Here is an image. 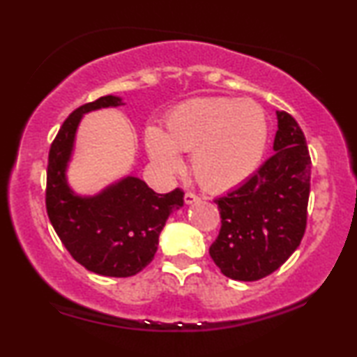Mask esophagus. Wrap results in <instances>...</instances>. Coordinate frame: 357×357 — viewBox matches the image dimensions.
I'll list each match as a JSON object with an SVG mask.
<instances>
[{
  "label": "esophagus",
  "instance_id": "34e87169",
  "mask_svg": "<svg viewBox=\"0 0 357 357\" xmlns=\"http://www.w3.org/2000/svg\"><path fill=\"white\" fill-rule=\"evenodd\" d=\"M199 195H197V193H193V192H187L185 193V203L187 204H192V203H198L199 202Z\"/></svg>",
  "mask_w": 357,
  "mask_h": 357
}]
</instances>
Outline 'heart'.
<instances>
[{
    "label": "heart",
    "mask_w": 357,
    "mask_h": 357,
    "mask_svg": "<svg viewBox=\"0 0 357 357\" xmlns=\"http://www.w3.org/2000/svg\"><path fill=\"white\" fill-rule=\"evenodd\" d=\"M268 141L265 112L253 100L208 97L183 102L165 119V133L146 131L151 159L174 175L178 153H192V172L209 192H226L245 182L261 162Z\"/></svg>",
    "instance_id": "heart-1"
}]
</instances>
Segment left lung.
Segmentation results:
<instances>
[{"label":"left lung","instance_id":"8db88e82","mask_svg":"<svg viewBox=\"0 0 357 357\" xmlns=\"http://www.w3.org/2000/svg\"><path fill=\"white\" fill-rule=\"evenodd\" d=\"M276 151L245 183L214 199L221 229L209 255L224 276L258 281L299 247L307 227L312 160L301 126L276 112Z\"/></svg>","mask_w":357,"mask_h":357}]
</instances>
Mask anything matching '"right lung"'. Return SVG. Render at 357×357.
I'll list each match as a JSON object with an SVG mask.
<instances>
[{"label":"right lung","instance_id":"add662e5","mask_svg":"<svg viewBox=\"0 0 357 357\" xmlns=\"http://www.w3.org/2000/svg\"><path fill=\"white\" fill-rule=\"evenodd\" d=\"M120 104L119 97L104 96L71 112L48 151L45 188L48 219L70 255L89 271L110 278L133 276L148 266L165 221L183 204V190L159 195L136 177L92 198L76 197L68 188L65 169L82 114Z\"/></svg>","mask_w":357,"mask_h":357}]
</instances>
